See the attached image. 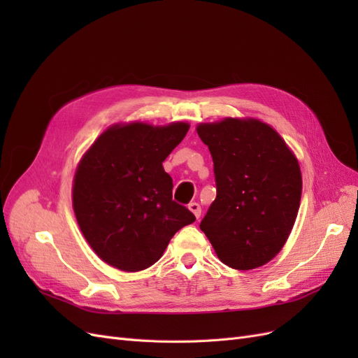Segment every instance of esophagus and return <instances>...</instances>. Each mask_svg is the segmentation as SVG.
Listing matches in <instances>:
<instances>
[{
  "label": "esophagus",
  "mask_w": 358,
  "mask_h": 358,
  "mask_svg": "<svg viewBox=\"0 0 358 358\" xmlns=\"http://www.w3.org/2000/svg\"><path fill=\"white\" fill-rule=\"evenodd\" d=\"M188 208H189V210L196 215V218L199 220L200 218V215H201V208H200V204L199 203H196V201H192V203H189L188 204Z\"/></svg>",
  "instance_id": "1"
}]
</instances>
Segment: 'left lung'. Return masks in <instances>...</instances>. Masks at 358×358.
<instances>
[{
	"instance_id": "obj_1",
	"label": "left lung",
	"mask_w": 358,
	"mask_h": 358,
	"mask_svg": "<svg viewBox=\"0 0 358 358\" xmlns=\"http://www.w3.org/2000/svg\"><path fill=\"white\" fill-rule=\"evenodd\" d=\"M213 159L216 199L200 222L227 266L251 270L287 242L301 197L296 157L272 127L257 119L201 124Z\"/></svg>"
}]
</instances>
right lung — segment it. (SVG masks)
Here are the masks:
<instances>
[{"label": "right lung", "mask_w": 358, "mask_h": 358, "mask_svg": "<svg viewBox=\"0 0 358 358\" xmlns=\"http://www.w3.org/2000/svg\"><path fill=\"white\" fill-rule=\"evenodd\" d=\"M188 124L115 125L96 138L74 175L73 208L91 248L103 262L125 272L157 263L170 239L196 221L173 200L164 161Z\"/></svg>", "instance_id": "right-lung-1"}]
</instances>
